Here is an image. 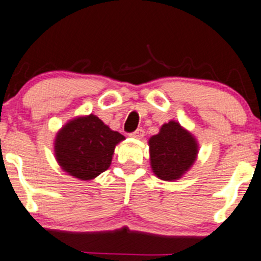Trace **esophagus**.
<instances>
[{
    "label": "esophagus",
    "mask_w": 261,
    "mask_h": 261,
    "mask_svg": "<svg viewBox=\"0 0 261 261\" xmlns=\"http://www.w3.org/2000/svg\"><path fill=\"white\" fill-rule=\"evenodd\" d=\"M130 136L134 139H143V136H144V130H143V128H138L136 131L131 133Z\"/></svg>",
    "instance_id": "esophagus-1"
}]
</instances>
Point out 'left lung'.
I'll list each match as a JSON object with an SVG mask.
<instances>
[{"mask_svg": "<svg viewBox=\"0 0 261 261\" xmlns=\"http://www.w3.org/2000/svg\"><path fill=\"white\" fill-rule=\"evenodd\" d=\"M148 145L150 169L165 181H175L184 176L199 152L196 136L174 119L161 126L160 133L149 138Z\"/></svg>", "mask_w": 261, "mask_h": 261, "instance_id": "left-lung-1", "label": "left lung"}]
</instances>
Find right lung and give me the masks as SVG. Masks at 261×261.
I'll return each instance as SVG.
<instances>
[{
  "instance_id": "add662e5",
  "label": "right lung",
  "mask_w": 261,
  "mask_h": 261,
  "mask_svg": "<svg viewBox=\"0 0 261 261\" xmlns=\"http://www.w3.org/2000/svg\"><path fill=\"white\" fill-rule=\"evenodd\" d=\"M125 136L112 130L95 114L69 119L57 133L54 154L63 171L89 181L109 169L114 148Z\"/></svg>"
}]
</instances>
